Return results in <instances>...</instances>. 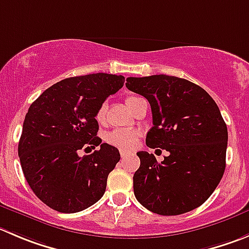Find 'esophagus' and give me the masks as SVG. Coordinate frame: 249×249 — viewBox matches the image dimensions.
Returning <instances> with one entry per match:
<instances>
[{
	"label": "esophagus",
	"mask_w": 249,
	"mask_h": 249,
	"mask_svg": "<svg viewBox=\"0 0 249 249\" xmlns=\"http://www.w3.org/2000/svg\"><path fill=\"white\" fill-rule=\"evenodd\" d=\"M128 155H129V153H127L126 150H121V158L122 159H126Z\"/></svg>",
	"instance_id": "obj_1"
}]
</instances>
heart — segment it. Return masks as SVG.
<instances>
[{
	"label": "heart",
	"instance_id": "obj_1",
	"mask_svg": "<svg viewBox=\"0 0 249 249\" xmlns=\"http://www.w3.org/2000/svg\"><path fill=\"white\" fill-rule=\"evenodd\" d=\"M139 98H134V96H129L126 99V104L128 107H131L132 104L136 100H138ZM105 111H106V105L103 104L96 111L95 118L98 122H103L104 118H105ZM106 142L111 145L116 146L118 149H122V150H131L132 148H134V145L137 144L138 141V132L133 131V129L128 128H117L111 131L110 133L106 134Z\"/></svg>",
	"mask_w": 249,
	"mask_h": 249
}]
</instances>
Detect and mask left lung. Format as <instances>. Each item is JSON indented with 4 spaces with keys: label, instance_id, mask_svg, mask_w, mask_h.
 Listing matches in <instances>:
<instances>
[{
    "label": "left lung",
    "instance_id": "obj_1",
    "mask_svg": "<svg viewBox=\"0 0 249 249\" xmlns=\"http://www.w3.org/2000/svg\"><path fill=\"white\" fill-rule=\"evenodd\" d=\"M126 87L150 104L153 127L146 145L169 151L161 162L148 151L137 153V200L159 215H179L200 207L226 167L227 127L216 103L199 85L172 75L129 77Z\"/></svg>",
    "mask_w": 249,
    "mask_h": 249
}]
</instances>
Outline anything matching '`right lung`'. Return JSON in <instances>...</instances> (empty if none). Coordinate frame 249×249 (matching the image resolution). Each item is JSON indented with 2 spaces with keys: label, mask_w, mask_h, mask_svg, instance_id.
<instances>
[{
  "label": "right lung",
  "mask_w": 249,
  "mask_h": 249,
  "mask_svg": "<svg viewBox=\"0 0 249 249\" xmlns=\"http://www.w3.org/2000/svg\"><path fill=\"white\" fill-rule=\"evenodd\" d=\"M123 75L95 73L63 79L44 91L25 115L18 155L25 179L42 203L60 213L82 212L104 196L120 151L96 137L95 115ZM101 149L79 157L89 146Z\"/></svg>",
  "instance_id": "right-lung-1"
}]
</instances>
